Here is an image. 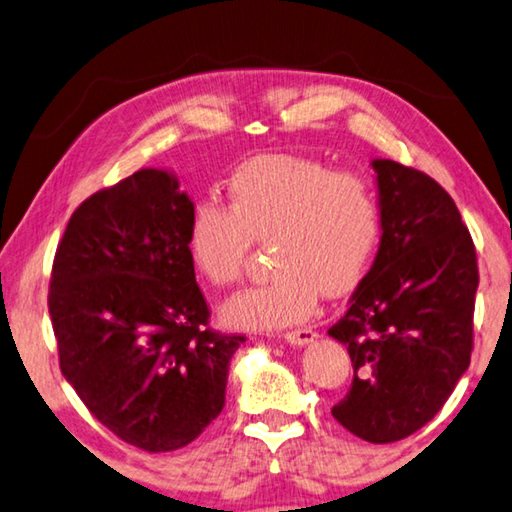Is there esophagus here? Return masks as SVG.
<instances>
[{"instance_id":"obj_1","label":"esophagus","mask_w":512,"mask_h":512,"mask_svg":"<svg viewBox=\"0 0 512 512\" xmlns=\"http://www.w3.org/2000/svg\"><path fill=\"white\" fill-rule=\"evenodd\" d=\"M316 339H318V334H316L314 329H311V327L293 329V332H287V334H284V341L291 343V345H298V348H302V345L314 343Z\"/></svg>"}]
</instances>
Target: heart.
Segmentation results:
<instances>
[{
    "label": "heart",
    "instance_id": "1",
    "mask_svg": "<svg viewBox=\"0 0 512 512\" xmlns=\"http://www.w3.org/2000/svg\"><path fill=\"white\" fill-rule=\"evenodd\" d=\"M381 230L384 212L370 180L302 155H262L232 176L228 210L194 207L187 246L207 282L232 287L244 275L250 244H273V280L221 309L225 325L273 332L314 314L318 291L341 298L357 287Z\"/></svg>",
    "mask_w": 512,
    "mask_h": 512
}]
</instances>
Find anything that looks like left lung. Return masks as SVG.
<instances>
[{
	"instance_id": "1",
	"label": "left lung",
	"mask_w": 512,
	"mask_h": 512,
	"mask_svg": "<svg viewBox=\"0 0 512 512\" xmlns=\"http://www.w3.org/2000/svg\"><path fill=\"white\" fill-rule=\"evenodd\" d=\"M384 230L375 262L329 336L354 379L332 415L395 443L436 415L470 366L476 253L456 203L427 173L375 158Z\"/></svg>"
}]
</instances>
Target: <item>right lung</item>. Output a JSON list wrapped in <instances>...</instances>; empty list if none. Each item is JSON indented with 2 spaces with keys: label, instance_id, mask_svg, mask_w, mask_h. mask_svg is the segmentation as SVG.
Segmentation results:
<instances>
[{
  "label": "right lung",
  "instance_id": "add662e5",
  "mask_svg": "<svg viewBox=\"0 0 512 512\" xmlns=\"http://www.w3.org/2000/svg\"><path fill=\"white\" fill-rule=\"evenodd\" d=\"M192 212L176 173L135 171L81 203L51 271L63 377L103 427L144 452L201 436L244 343L207 327L187 246Z\"/></svg>",
  "mask_w": 512,
  "mask_h": 512
}]
</instances>
